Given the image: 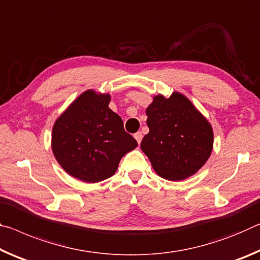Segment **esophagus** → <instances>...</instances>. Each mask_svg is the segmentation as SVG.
I'll list each match as a JSON object with an SVG mask.
<instances>
[{"label": "esophagus", "instance_id": "obj_1", "mask_svg": "<svg viewBox=\"0 0 260 260\" xmlns=\"http://www.w3.org/2000/svg\"><path fill=\"white\" fill-rule=\"evenodd\" d=\"M134 137L136 140H137V143L140 144V142H142V139H143V135H142V133H136L134 135Z\"/></svg>", "mask_w": 260, "mask_h": 260}]
</instances>
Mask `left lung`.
<instances>
[{"mask_svg":"<svg viewBox=\"0 0 260 260\" xmlns=\"http://www.w3.org/2000/svg\"><path fill=\"white\" fill-rule=\"evenodd\" d=\"M146 115L150 133L140 148L160 177L183 181L206 164L213 150V129L188 98L180 92L155 95Z\"/></svg>","mask_w":260,"mask_h":260,"instance_id":"obj_1","label":"left lung"}]
</instances>
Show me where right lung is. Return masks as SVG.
<instances>
[{
  "label": "right lung",
  "instance_id": "add662e5",
  "mask_svg": "<svg viewBox=\"0 0 260 260\" xmlns=\"http://www.w3.org/2000/svg\"><path fill=\"white\" fill-rule=\"evenodd\" d=\"M109 102L108 93L87 90L54 123L55 159L70 176L83 182L96 183L113 176L123 156L138 145Z\"/></svg>",
  "mask_w": 260,
  "mask_h": 260
}]
</instances>
